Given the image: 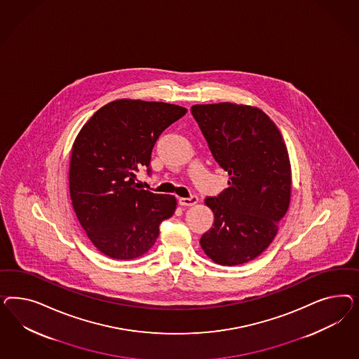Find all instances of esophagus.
Listing matches in <instances>:
<instances>
[{
	"instance_id": "34e87169",
	"label": "esophagus",
	"mask_w": 359,
	"mask_h": 359,
	"mask_svg": "<svg viewBox=\"0 0 359 359\" xmlns=\"http://www.w3.org/2000/svg\"><path fill=\"white\" fill-rule=\"evenodd\" d=\"M198 198L197 196H191V197H180L179 198V204L183 205V207H194L195 204H197Z\"/></svg>"
}]
</instances>
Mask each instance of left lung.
I'll return each instance as SVG.
<instances>
[{"mask_svg": "<svg viewBox=\"0 0 359 359\" xmlns=\"http://www.w3.org/2000/svg\"><path fill=\"white\" fill-rule=\"evenodd\" d=\"M213 158L229 175L226 189L207 197L215 224L200 245L222 266L255 259L279 230L291 201V164L282 134L261 109L231 102L194 105Z\"/></svg>", "mask_w": 359, "mask_h": 359, "instance_id": "1", "label": "left lung"}]
</instances>
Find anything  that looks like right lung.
Instances as JSON below:
<instances>
[{
    "mask_svg": "<svg viewBox=\"0 0 359 359\" xmlns=\"http://www.w3.org/2000/svg\"><path fill=\"white\" fill-rule=\"evenodd\" d=\"M187 109L167 102L122 98L87 121L69 162L72 207L88 238L109 258L128 261L150 250L176 198L138 189L142 165L150 174L152 147Z\"/></svg>",
    "mask_w": 359,
    "mask_h": 359,
    "instance_id": "right-lung-1",
    "label": "right lung"
}]
</instances>
